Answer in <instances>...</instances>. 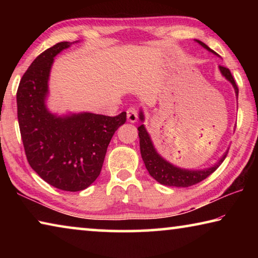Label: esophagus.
Returning a JSON list of instances; mask_svg holds the SVG:
<instances>
[{
    "label": "esophagus",
    "mask_w": 258,
    "mask_h": 258,
    "mask_svg": "<svg viewBox=\"0 0 258 258\" xmlns=\"http://www.w3.org/2000/svg\"><path fill=\"white\" fill-rule=\"evenodd\" d=\"M126 115H127V120L130 121V123H135V121L138 120V110L133 107L127 109Z\"/></svg>",
    "instance_id": "34e87169"
}]
</instances>
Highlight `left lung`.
<instances>
[{"label": "left lung", "mask_w": 258, "mask_h": 258, "mask_svg": "<svg viewBox=\"0 0 258 258\" xmlns=\"http://www.w3.org/2000/svg\"><path fill=\"white\" fill-rule=\"evenodd\" d=\"M197 43H199L204 49L208 50L212 53L216 54L215 51L203 43L199 40H195ZM220 72L222 75H223L226 80H228L231 84H232L235 97L238 98L239 94V89L237 84H235V81L232 76V74L229 71L228 68L223 66H220ZM140 119L141 121L145 120V115H143V111L140 110ZM139 131V138H140V151H141V157L143 159V163H145L146 167L149 172L150 175L155 178L157 182H159L160 184L167 185V186H176V187H187L194 184H197V183L202 182L205 178L208 177L212 173H214L218 168L223 160L225 159L226 155H228V150H226L225 154L222 156V158L217 161L215 165H213L212 167L205 168V169H185L177 167V166L173 165L164 159L158 152H157L154 143L151 141V138L149 133L147 132L145 125H140L138 127Z\"/></svg>", "instance_id": "obj_1"}]
</instances>
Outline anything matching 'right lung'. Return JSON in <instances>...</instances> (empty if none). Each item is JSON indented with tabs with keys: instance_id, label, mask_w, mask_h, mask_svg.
I'll return each mask as SVG.
<instances>
[{
	"instance_id": "obj_1",
	"label": "right lung",
	"mask_w": 258,
	"mask_h": 258,
	"mask_svg": "<svg viewBox=\"0 0 258 258\" xmlns=\"http://www.w3.org/2000/svg\"><path fill=\"white\" fill-rule=\"evenodd\" d=\"M74 43H56L33 61L19 83L17 107L30 167L52 186L76 192L97 180L109 142L126 121V112L115 117L92 112L58 116L47 109L54 56Z\"/></svg>"
}]
</instances>
